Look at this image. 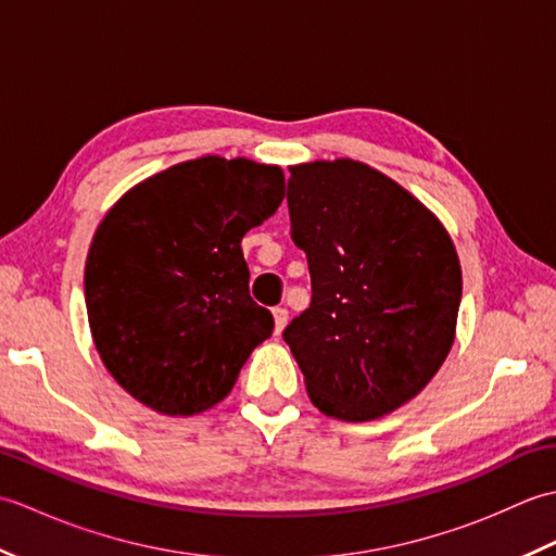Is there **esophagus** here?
<instances>
[{"label":"esophagus","instance_id":"1","mask_svg":"<svg viewBox=\"0 0 556 556\" xmlns=\"http://www.w3.org/2000/svg\"><path fill=\"white\" fill-rule=\"evenodd\" d=\"M271 320H275V334H281V332H285L287 320H289V313H287V308H275V311H271Z\"/></svg>","mask_w":556,"mask_h":556}]
</instances>
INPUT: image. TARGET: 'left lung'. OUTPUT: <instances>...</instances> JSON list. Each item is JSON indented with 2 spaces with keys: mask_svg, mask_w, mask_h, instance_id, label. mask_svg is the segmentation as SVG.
<instances>
[{
  "mask_svg": "<svg viewBox=\"0 0 556 556\" xmlns=\"http://www.w3.org/2000/svg\"><path fill=\"white\" fill-rule=\"evenodd\" d=\"M291 239L305 251L311 308L285 339L315 408L365 422L404 406L456 339L460 263L434 212L370 164L289 167Z\"/></svg>",
  "mask_w": 556,
  "mask_h": 556,
  "instance_id": "8db88e82",
  "label": "left lung"
}]
</instances>
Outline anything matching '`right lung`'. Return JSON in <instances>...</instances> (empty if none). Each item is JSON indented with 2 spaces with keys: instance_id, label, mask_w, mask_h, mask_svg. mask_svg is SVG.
Wrapping results in <instances>:
<instances>
[{
  "instance_id": "1",
  "label": "right lung",
  "mask_w": 556,
  "mask_h": 556,
  "mask_svg": "<svg viewBox=\"0 0 556 556\" xmlns=\"http://www.w3.org/2000/svg\"><path fill=\"white\" fill-rule=\"evenodd\" d=\"M285 200V172L203 155L116 200L86 260L90 334L104 368L162 416L227 396L275 320L248 293L241 239Z\"/></svg>"
}]
</instances>
